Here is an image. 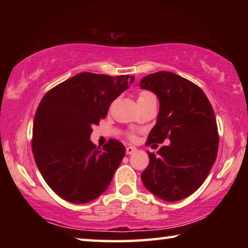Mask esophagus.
Instances as JSON below:
<instances>
[{
  "mask_svg": "<svg viewBox=\"0 0 248 248\" xmlns=\"http://www.w3.org/2000/svg\"><path fill=\"white\" fill-rule=\"evenodd\" d=\"M137 149L134 148V146H127V149H125V153L127 154H132L133 152H136Z\"/></svg>",
  "mask_w": 248,
  "mask_h": 248,
  "instance_id": "obj_1",
  "label": "esophagus"
}]
</instances>
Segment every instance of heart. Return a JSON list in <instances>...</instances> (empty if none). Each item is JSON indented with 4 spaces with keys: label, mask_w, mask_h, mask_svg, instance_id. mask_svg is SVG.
Listing matches in <instances>:
<instances>
[{
    "label": "heart",
    "mask_w": 248,
    "mask_h": 248,
    "mask_svg": "<svg viewBox=\"0 0 248 248\" xmlns=\"http://www.w3.org/2000/svg\"><path fill=\"white\" fill-rule=\"evenodd\" d=\"M151 97H155V96H154L152 93H150V92H146V91L141 92V93L139 94V97H138V102H141V100L149 99V98H151Z\"/></svg>",
    "instance_id": "heart-1"
}]
</instances>
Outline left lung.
<instances>
[{
    "instance_id": "obj_1",
    "label": "left lung",
    "mask_w": 248,
    "mask_h": 248,
    "mask_svg": "<svg viewBox=\"0 0 248 248\" xmlns=\"http://www.w3.org/2000/svg\"><path fill=\"white\" fill-rule=\"evenodd\" d=\"M140 89L157 96L159 111L148 144L170 140L142 173L144 187L159 199L178 201L198 189L217 158L219 134L213 108L205 94L188 79L159 71L140 81Z\"/></svg>"
}]
</instances>
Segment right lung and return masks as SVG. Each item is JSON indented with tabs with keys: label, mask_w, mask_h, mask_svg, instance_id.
<instances>
[{
	"label": "right lung",
	"mask_w": 248,
	"mask_h": 248,
	"mask_svg": "<svg viewBox=\"0 0 248 248\" xmlns=\"http://www.w3.org/2000/svg\"><path fill=\"white\" fill-rule=\"evenodd\" d=\"M134 77L83 72L59 84L41 99L32 125L33 158L48 186L72 203H86L107 189L125 154L109 140H90L94 124L133 83Z\"/></svg>",
	"instance_id": "add662e5"
}]
</instances>
